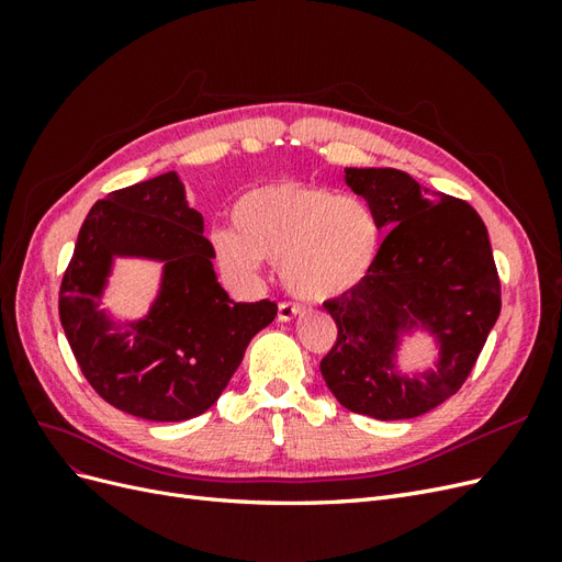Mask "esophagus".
Instances as JSON below:
<instances>
[{
  "instance_id": "obj_1",
  "label": "esophagus",
  "mask_w": 562,
  "mask_h": 562,
  "mask_svg": "<svg viewBox=\"0 0 562 562\" xmlns=\"http://www.w3.org/2000/svg\"><path fill=\"white\" fill-rule=\"evenodd\" d=\"M300 312H302V307H300V304H295V302H279L277 318L279 321H293Z\"/></svg>"
}]
</instances>
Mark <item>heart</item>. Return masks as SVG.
<instances>
[{
    "label": "heart",
    "mask_w": 562,
    "mask_h": 562,
    "mask_svg": "<svg viewBox=\"0 0 562 562\" xmlns=\"http://www.w3.org/2000/svg\"><path fill=\"white\" fill-rule=\"evenodd\" d=\"M213 246L232 277L252 279L269 260L279 265L283 285L295 297L323 302L368 277L380 225L361 199L326 187L277 182L236 201L234 229H215Z\"/></svg>",
    "instance_id": "obj_1"
}]
</instances>
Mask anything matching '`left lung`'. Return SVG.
Listing matches in <instances>:
<instances>
[{"instance_id":"obj_1","label":"left lung","mask_w":562,"mask_h":562,"mask_svg":"<svg viewBox=\"0 0 562 562\" xmlns=\"http://www.w3.org/2000/svg\"><path fill=\"white\" fill-rule=\"evenodd\" d=\"M386 232L368 277L323 307L337 339L321 375L356 415L411 419L454 396L479 361L502 310V283L481 215L464 199L429 192L396 168H347ZM429 325L441 368L422 381L390 366L397 330Z\"/></svg>"}]
</instances>
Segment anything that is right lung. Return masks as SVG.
Segmentation results:
<instances>
[{
    "mask_svg": "<svg viewBox=\"0 0 562 562\" xmlns=\"http://www.w3.org/2000/svg\"><path fill=\"white\" fill-rule=\"evenodd\" d=\"M112 254L167 262L162 295L145 322L116 329L97 310ZM203 217L176 173L114 190L79 229L58 312L95 394L151 422L192 419L220 398L255 333L277 316L271 300L234 302L217 283Z\"/></svg>",
    "mask_w": 562,
    "mask_h": 562,
    "instance_id": "obj_1",
    "label": "right lung"
}]
</instances>
